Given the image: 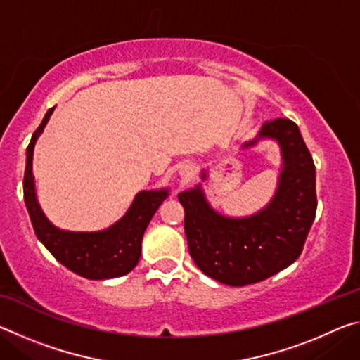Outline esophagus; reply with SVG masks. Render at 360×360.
Here are the masks:
<instances>
[{
  "label": "esophagus",
  "instance_id": "esophagus-1",
  "mask_svg": "<svg viewBox=\"0 0 360 360\" xmlns=\"http://www.w3.org/2000/svg\"><path fill=\"white\" fill-rule=\"evenodd\" d=\"M193 174H195V167L192 165V163H182V165L179 167V176L184 182L191 181Z\"/></svg>",
  "mask_w": 360,
  "mask_h": 360
}]
</instances>
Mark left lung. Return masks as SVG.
I'll list each match as a JSON object with an SVG mask.
<instances>
[{
  "mask_svg": "<svg viewBox=\"0 0 360 360\" xmlns=\"http://www.w3.org/2000/svg\"><path fill=\"white\" fill-rule=\"evenodd\" d=\"M262 139L278 143L283 162L276 192L260 211L246 217L221 214L206 200L202 184L178 195L195 265L206 276L235 288L264 281L294 264L318 208L314 162L297 124L289 119L265 122L241 149L254 148Z\"/></svg>",
  "mask_w": 360,
  "mask_h": 360,
  "instance_id": "left-lung-1",
  "label": "left lung"
}]
</instances>
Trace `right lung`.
Returning a JSON list of instances; mask_svg holds the SVG:
<instances>
[{
	"mask_svg": "<svg viewBox=\"0 0 360 360\" xmlns=\"http://www.w3.org/2000/svg\"><path fill=\"white\" fill-rule=\"evenodd\" d=\"M53 109L56 108H51L46 112L27 148L23 198H25L34 233L60 264L79 276L87 279L124 276L136 266L139 255H141L144 231L158 206L169 195V191L168 188H155V191L138 192L129 211L105 230L70 231L56 227L41 210L38 197H36L33 176L34 144L41 133L44 131V127L51 119Z\"/></svg>",
	"mask_w": 360,
	"mask_h": 360,
	"instance_id": "1",
	"label": "right lung"
}]
</instances>
